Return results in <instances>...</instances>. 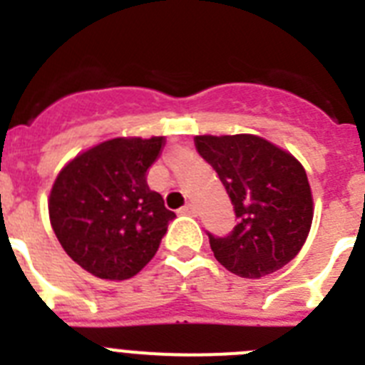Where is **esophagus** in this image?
I'll list each match as a JSON object with an SVG mask.
<instances>
[{"instance_id":"1","label":"esophagus","mask_w":365,"mask_h":365,"mask_svg":"<svg viewBox=\"0 0 365 365\" xmlns=\"http://www.w3.org/2000/svg\"><path fill=\"white\" fill-rule=\"evenodd\" d=\"M180 214H185V215H195L197 212H195V206L193 205H185L182 208H180Z\"/></svg>"}]
</instances>
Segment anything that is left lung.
I'll list each match as a JSON object with an SVG mask.
<instances>
[{"mask_svg":"<svg viewBox=\"0 0 365 365\" xmlns=\"http://www.w3.org/2000/svg\"><path fill=\"white\" fill-rule=\"evenodd\" d=\"M234 205L235 227L210 232L215 259L235 276L257 279L294 259L312 222L307 173L291 153L256 135L195 137Z\"/></svg>","mask_w":365,"mask_h":365,"instance_id":"left-lung-1","label":"left lung"}]
</instances>
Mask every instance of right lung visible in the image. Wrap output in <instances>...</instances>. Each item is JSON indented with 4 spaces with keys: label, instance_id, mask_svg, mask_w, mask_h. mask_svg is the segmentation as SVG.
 Returning <instances> with one entry per match:
<instances>
[{
    "label": "right lung",
    "instance_id": "1",
    "mask_svg": "<svg viewBox=\"0 0 365 365\" xmlns=\"http://www.w3.org/2000/svg\"><path fill=\"white\" fill-rule=\"evenodd\" d=\"M163 144V137L111 138L74 157L54 180V234L71 259L96 278H133L175 219L146 182Z\"/></svg>",
    "mask_w": 365,
    "mask_h": 365
}]
</instances>
